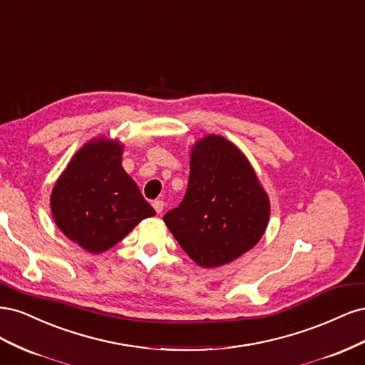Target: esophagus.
<instances>
[{
  "mask_svg": "<svg viewBox=\"0 0 365 365\" xmlns=\"http://www.w3.org/2000/svg\"><path fill=\"white\" fill-rule=\"evenodd\" d=\"M152 207L155 208L157 213H161L163 208H164V201H163V200H155V201L152 202Z\"/></svg>",
  "mask_w": 365,
  "mask_h": 365,
  "instance_id": "1",
  "label": "esophagus"
}]
</instances>
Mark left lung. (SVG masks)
Instances as JSON below:
<instances>
[{
	"instance_id": "1",
	"label": "left lung",
	"mask_w": 365,
	"mask_h": 365,
	"mask_svg": "<svg viewBox=\"0 0 365 365\" xmlns=\"http://www.w3.org/2000/svg\"><path fill=\"white\" fill-rule=\"evenodd\" d=\"M163 219L197 264L215 268L257 244L269 201L244 153L224 137L208 135L192 150L184 200Z\"/></svg>"
}]
</instances>
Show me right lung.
<instances>
[{
	"label": "right lung",
	"mask_w": 365,
	"mask_h": 365,
	"mask_svg": "<svg viewBox=\"0 0 365 365\" xmlns=\"http://www.w3.org/2000/svg\"><path fill=\"white\" fill-rule=\"evenodd\" d=\"M123 146L98 138L76 153L51 193L62 233L90 252L114 247L140 220L155 215L121 168Z\"/></svg>",
	"instance_id": "obj_1"
}]
</instances>
